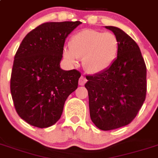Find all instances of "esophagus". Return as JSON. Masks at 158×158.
I'll return each instance as SVG.
<instances>
[{
    "label": "esophagus",
    "mask_w": 158,
    "mask_h": 158,
    "mask_svg": "<svg viewBox=\"0 0 158 158\" xmlns=\"http://www.w3.org/2000/svg\"><path fill=\"white\" fill-rule=\"evenodd\" d=\"M86 82H87V79H86L85 77L83 76V75H82V76L80 77V78H79V84L80 86H83L86 83Z\"/></svg>",
    "instance_id": "esophagus-1"
}]
</instances>
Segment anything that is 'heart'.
Instances as JSON below:
<instances>
[{
    "label": "heart",
    "mask_w": 158,
    "mask_h": 158,
    "mask_svg": "<svg viewBox=\"0 0 158 158\" xmlns=\"http://www.w3.org/2000/svg\"><path fill=\"white\" fill-rule=\"evenodd\" d=\"M119 50L117 37L110 32L83 30L74 34L64 47L63 55L69 64L75 65L78 59L86 71L97 75L108 70L112 64Z\"/></svg>",
    "instance_id": "obj_1"
}]
</instances>
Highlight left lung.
<instances>
[{
	"mask_svg": "<svg viewBox=\"0 0 158 158\" xmlns=\"http://www.w3.org/2000/svg\"><path fill=\"white\" fill-rule=\"evenodd\" d=\"M119 41L117 58L111 67L87 76L91 121L98 128L112 130L132 121L146 95V66L138 45L120 28L105 26Z\"/></svg>",
	"mask_w": 158,
	"mask_h": 158,
	"instance_id": "obj_1",
	"label": "left lung"
}]
</instances>
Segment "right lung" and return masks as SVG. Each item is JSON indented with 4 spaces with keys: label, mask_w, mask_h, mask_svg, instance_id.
<instances>
[{
    "label": "right lung",
    "mask_w": 158,
    "mask_h": 158,
    "mask_svg": "<svg viewBox=\"0 0 158 158\" xmlns=\"http://www.w3.org/2000/svg\"><path fill=\"white\" fill-rule=\"evenodd\" d=\"M82 22H46L30 31L14 57L10 91L22 120L44 128L60 119L81 75L60 67L65 40Z\"/></svg>",
    "instance_id": "obj_1"
}]
</instances>
